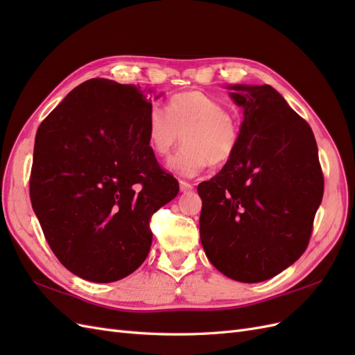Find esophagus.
<instances>
[{
	"mask_svg": "<svg viewBox=\"0 0 355 355\" xmlns=\"http://www.w3.org/2000/svg\"><path fill=\"white\" fill-rule=\"evenodd\" d=\"M179 187H180V192H189L194 188V185L189 184L187 180H179Z\"/></svg>",
	"mask_w": 355,
	"mask_h": 355,
	"instance_id": "esophagus-1",
	"label": "esophagus"
}]
</instances>
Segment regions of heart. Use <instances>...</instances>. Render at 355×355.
<instances>
[{"label": "heart", "mask_w": 355, "mask_h": 355, "mask_svg": "<svg viewBox=\"0 0 355 355\" xmlns=\"http://www.w3.org/2000/svg\"><path fill=\"white\" fill-rule=\"evenodd\" d=\"M185 146L168 159L167 167L180 176H197L210 163L220 164L235 153L240 139L237 118L211 96L185 92L173 96L167 112L153 108L146 116V137L153 153L166 158L180 144Z\"/></svg>", "instance_id": "1"}]
</instances>
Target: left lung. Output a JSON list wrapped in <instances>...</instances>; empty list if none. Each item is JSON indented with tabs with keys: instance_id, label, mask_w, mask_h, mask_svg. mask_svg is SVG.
Masks as SVG:
<instances>
[{
	"instance_id": "1",
	"label": "left lung",
	"mask_w": 355,
	"mask_h": 355,
	"mask_svg": "<svg viewBox=\"0 0 355 355\" xmlns=\"http://www.w3.org/2000/svg\"><path fill=\"white\" fill-rule=\"evenodd\" d=\"M239 145L198 185L200 239L211 265L241 283L270 280L306 249L324 191L313 130L271 85L232 84Z\"/></svg>"
}]
</instances>
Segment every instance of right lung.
Returning <instances> with one entry per match:
<instances>
[{
	"label": "right lung",
	"instance_id": "right-lung-1",
	"mask_svg": "<svg viewBox=\"0 0 355 355\" xmlns=\"http://www.w3.org/2000/svg\"><path fill=\"white\" fill-rule=\"evenodd\" d=\"M148 93L93 78L38 127L32 209L60 263L87 282L136 271L151 249L149 219L179 192L148 144Z\"/></svg>",
	"mask_w": 355,
	"mask_h": 355
}]
</instances>
